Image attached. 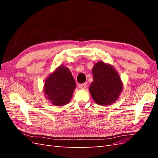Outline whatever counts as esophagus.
I'll return each instance as SVG.
<instances>
[{
	"mask_svg": "<svg viewBox=\"0 0 158 158\" xmlns=\"http://www.w3.org/2000/svg\"><path fill=\"white\" fill-rule=\"evenodd\" d=\"M79 87H80V88H81V89H84L86 88L87 85H86V83H82V84L79 85Z\"/></svg>",
	"mask_w": 158,
	"mask_h": 158,
	"instance_id": "obj_1",
	"label": "esophagus"
}]
</instances>
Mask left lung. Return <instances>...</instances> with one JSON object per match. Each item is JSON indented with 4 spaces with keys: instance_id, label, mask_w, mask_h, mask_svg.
Returning <instances> with one entry per match:
<instances>
[{
    "instance_id": "1",
    "label": "left lung",
    "mask_w": 158,
    "mask_h": 158,
    "mask_svg": "<svg viewBox=\"0 0 158 158\" xmlns=\"http://www.w3.org/2000/svg\"><path fill=\"white\" fill-rule=\"evenodd\" d=\"M93 81L89 91L98 105H110L118 100L123 85L119 73L110 64L100 61L92 69Z\"/></svg>"
}]
</instances>
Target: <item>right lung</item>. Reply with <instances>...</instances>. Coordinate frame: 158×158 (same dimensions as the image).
<instances>
[{
    "instance_id": "obj_1",
    "label": "right lung",
    "mask_w": 158,
    "mask_h": 158,
    "mask_svg": "<svg viewBox=\"0 0 158 158\" xmlns=\"http://www.w3.org/2000/svg\"><path fill=\"white\" fill-rule=\"evenodd\" d=\"M76 83L70 70L60 65L50 73L45 81L43 92L52 105L62 106L71 100Z\"/></svg>"
}]
</instances>
